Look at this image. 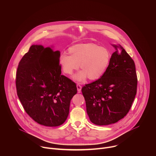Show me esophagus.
Wrapping results in <instances>:
<instances>
[{
    "mask_svg": "<svg viewBox=\"0 0 156 156\" xmlns=\"http://www.w3.org/2000/svg\"><path fill=\"white\" fill-rule=\"evenodd\" d=\"M76 87H77V90H78V93H81V88H82V86L80 85V84H76Z\"/></svg>",
    "mask_w": 156,
    "mask_h": 156,
    "instance_id": "34e87169",
    "label": "esophagus"
}]
</instances>
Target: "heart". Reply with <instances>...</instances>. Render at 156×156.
<instances>
[{
	"instance_id": "obj_1",
	"label": "heart",
	"mask_w": 156,
	"mask_h": 156,
	"mask_svg": "<svg viewBox=\"0 0 156 156\" xmlns=\"http://www.w3.org/2000/svg\"><path fill=\"white\" fill-rule=\"evenodd\" d=\"M68 51L69 55L62 54L59 63L63 72L69 75L80 66L82 70L73 76L78 83L84 81L87 77L91 80L100 78L107 71L112 58L108 48L94 43L75 44Z\"/></svg>"
}]
</instances>
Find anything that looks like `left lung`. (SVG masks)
<instances>
[{"label": "left lung", "instance_id": "left-lung-1", "mask_svg": "<svg viewBox=\"0 0 156 156\" xmlns=\"http://www.w3.org/2000/svg\"><path fill=\"white\" fill-rule=\"evenodd\" d=\"M115 51L105 73L81 89L87 114L97 125L117 122L129 112L136 94L138 79L135 64L122 46Z\"/></svg>", "mask_w": 156, "mask_h": 156}]
</instances>
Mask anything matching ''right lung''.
<instances>
[{
    "instance_id": "1",
    "label": "right lung",
    "mask_w": 156,
    "mask_h": 156,
    "mask_svg": "<svg viewBox=\"0 0 156 156\" xmlns=\"http://www.w3.org/2000/svg\"><path fill=\"white\" fill-rule=\"evenodd\" d=\"M60 51L33 45L19 62L16 75L18 98L35 122L57 126L66 120L76 84L61 75Z\"/></svg>"
}]
</instances>
